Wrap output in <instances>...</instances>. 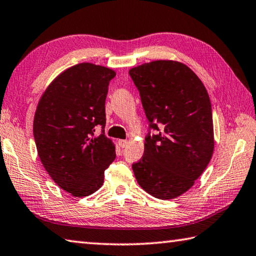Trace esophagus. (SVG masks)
Instances as JSON below:
<instances>
[{
  "label": "esophagus",
  "instance_id": "esophagus-1",
  "mask_svg": "<svg viewBox=\"0 0 256 256\" xmlns=\"http://www.w3.org/2000/svg\"><path fill=\"white\" fill-rule=\"evenodd\" d=\"M128 144V140H118V144H120V147H122V148L126 147Z\"/></svg>",
  "mask_w": 256,
  "mask_h": 256
}]
</instances>
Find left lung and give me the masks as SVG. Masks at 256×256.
<instances>
[{"label":"left lung","mask_w":256,"mask_h":256,"mask_svg":"<svg viewBox=\"0 0 256 256\" xmlns=\"http://www.w3.org/2000/svg\"><path fill=\"white\" fill-rule=\"evenodd\" d=\"M139 90L149 128L144 152L132 165L144 192L172 200L192 188L214 152L212 106L194 72L174 60H156L128 72Z\"/></svg>","instance_id":"8db88e82"}]
</instances>
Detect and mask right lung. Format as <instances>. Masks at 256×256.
I'll return each instance as SVG.
<instances>
[{
	"label": "right lung",
	"mask_w": 256,
	"mask_h": 256,
	"mask_svg": "<svg viewBox=\"0 0 256 256\" xmlns=\"http://www.w3.org/2000/svg\"><path fill=\"white\" fill-rule=\"evenodd\" d=\"M115 75L99 64H75L52 80L36 108L33 133L40 160L52 180L75 197L96 192L116 157L104 131L108 85ZM98 126L103 132L96 136Z\"/></svg>",
	"instance_id": "right-lung-1"
}]
</instances>
